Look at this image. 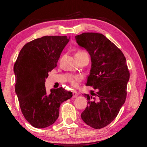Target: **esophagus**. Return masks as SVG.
Listing matches in <instances>:
<instances>
[{"label": "esophagus", "instance_id": "34e87169", "mask_svg": "<svg viewBox=\"0 0 147 147\" xmlns=\"http://www.w3.org/2000/svg\"><path fill=\"white\" fill-rule=\"evenodd\" d=\"M73 97L74 98H76V97H77L78 96L79 93H78V92H77L76 91H73Z\"/></svg>", "mask_w": 147, "mask_h": 147}]
</instances>
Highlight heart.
I'll return each instance as SVG.
<instances>
[{
  "instance_id": "heart-1",
  "label": "heart",
  "mask_w": 147,
  "mask_h": 147,
  "mask_svg": "<svg viewBox=\"0 0 147 147\" xmlns=\"http://www.w3.org/2000/svg\"><path fill=\"white\" fill-rule=\"evenodd\" d=\"M76 54H88L84 51H79ZM80 80H81V76H76L73 77L70 80L71 85L74 87H76L77 86V82L80 81Z\"/></svg>"
}]
</instances>
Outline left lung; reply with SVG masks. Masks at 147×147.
<instances>
[{
    "instance_id": "1",
    "label": "left lung",
    "mask_w": 147,
    "mask_h": 147,
    "mask_svg": "<svg viewBox=\"0 0 147 147\" xmlns=\"http://www.w3.org/2000/svg\"><path fill=\"white\" fill-rule=\"evenodd\" d=\"M76 42L91 57L92 66L86 86L97 90L91 96L84 94L88 105L83 121L94 129L104 127L116 117L125 102L129 72L123 53L111 40L97 33H83L75 36ZM98 96L92 97V95Z\"/></svg>"
}]
</instances>
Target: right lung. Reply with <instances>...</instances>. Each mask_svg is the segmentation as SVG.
Wrapping results in <instances>:
<instances>
[{"mask_svg":"<svg viewBox=\"0 0 147 147\" xmlns=\"http://www.w3.org/2000/svg\"><path fill=\"white\" fill-rule=\"evenodd\" d=\"M67 36H45L26 43L14 65L15 92L27 121L36 128L54 124L62 102L73 93L63 88L51 90L45 86L49 72L57 66L62 51L69 41Z\"/></svg>","mask_w":147,"mask_h":147,"instance_id":"add662e5","label":"right lung"}]
</instances>
